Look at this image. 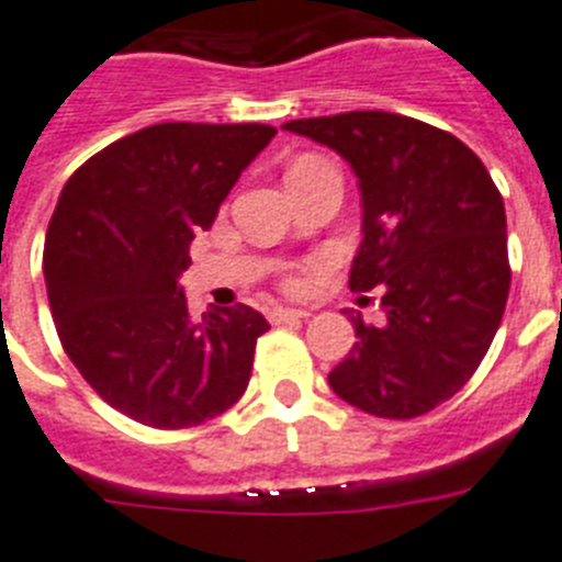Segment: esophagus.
I'll use <instances>...</instances> for the list:
<instances>
[{"mask_svg":"<svg viewBox=\"0 0 562 562\" xmlns=\"http://www.w3.org/2000/svg\"><path fill=\"white\" fill-rule=\"evenodd\" d=\"M308 314L305 311H296V308H271L268 311V319H271L273 325L280 323H300V319H305Z\"/></svg>","mask_w":562,"mask_h":562,"instance_id":"esophagus-1","label":"esophagus"}]
</instances>
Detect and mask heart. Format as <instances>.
<instances>
[{"instance_id": "heart-1", "label": "heart", "mask_w": 562, "mask_h": 562, "mask_svg": "<svg viewBox=\"0 0 562 562\" xmlns=\"http://www.w3.org/2000/svg\"><path fill=\"white\" fill-rule=\"evenodd\" d=\"M319 159H300V162L294 165V168H305V165H317ZM311 285V277H308V268H303V271H294L289 273L285 280H282V289L289 291V294H303L305 289Z\"/></svg>"}]
</instances>
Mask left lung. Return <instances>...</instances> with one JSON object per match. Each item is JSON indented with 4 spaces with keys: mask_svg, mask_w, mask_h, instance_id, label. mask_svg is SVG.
<instances>
[{
    "mask_svg": "<svg viewBox=\"0 0 562 562\" xmlns=\"http://www.w3.org/2000/svg\"><path fill=\"white\" fill-rule=\"evenodd\" d=\"M348 159L362 191L351 291H380L385 325L351 317L357 342L328 374L366 414L414 419L451 400L483 362L506 311V209L485 165L428 122L348 111L282 125Z\"/></svg>",
    "mask_w": 562,
    "mask_h": 562,
    "instance_id": "1",
    "label": "left lung"
}]
</instances>
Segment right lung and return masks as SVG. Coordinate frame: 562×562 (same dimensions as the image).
I'll use <instances>...</instances> for the list:
<instances>
[{
	"mask_svg": "<svg viewBox=\"0 0 562 562\" xmlns=\"http://www.w3.org/2000/svg\"><path fill=\"white\" fill-rule=\"evenodd\" d=\"M273 134L150 125L93 154L59 193L42 254L56 334L85 383L143 426H200L248 389L266 317L237 303L193 319L177 280L193 234Z\"/></svg>",
	"mask_w": 562,
	"mask_h": 562,
	"instance_id": "add662e5",
	"label": "right lung"
}]
</instances>
